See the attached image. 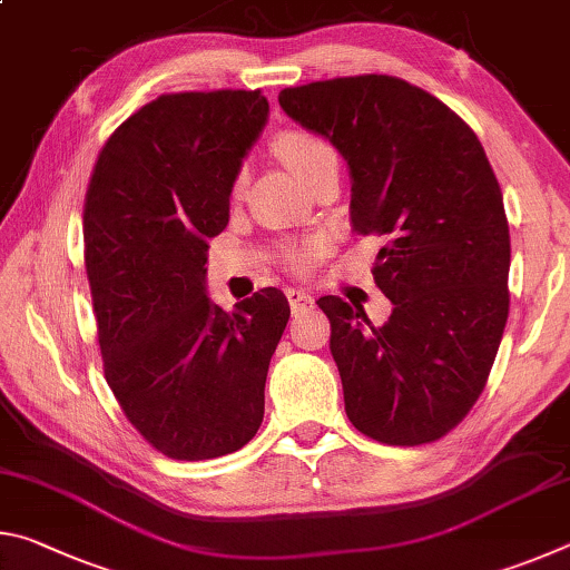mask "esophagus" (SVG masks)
<instances>
[{
  "label": "esophagus",
  "instance_id": "1",
  "mask_svg": "<svg viewBox=\"0 0 570 570\" xmlns=\"http://www.w3.org/2000/svg\"><path fill=\"white\" fill-rule=\"evenodd\" d=\"M286 298H288V306H292V312H304V308L314 306V296L304 292V288H288Z\"/></svg>",
  "mask_w": 570,
  "mask_h": 570
}]
</instances>
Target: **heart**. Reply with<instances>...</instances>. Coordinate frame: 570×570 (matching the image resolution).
<instances>
[{
  "instance_id": "b5f03b06",
  "label": "heart",
  "mask_w": 570,
  "mask_h": 570,
  "mask_svg": "<svg viewBox=\"0 0 570 570\" xmlns=\"http://www.w3.org/2000/svg\"><path fill=\"white\" fill-rule=\"evenodd\" d=\"M274 153L282 158L288 170L296 173V176L306 183V186L314 176H320L324 168H330L336 163V150L332 148V142L324 140L322 135H314L302 128L278 132L274 138ZM236 186H240V178L236 180ZM316 246H296L286 250V262L296 268H304L312 262Z\"/></svg>"
}]
</instances>
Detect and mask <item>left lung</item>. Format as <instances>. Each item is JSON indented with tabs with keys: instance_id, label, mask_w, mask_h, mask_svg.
<instances>
[{
	"instance_id": "1",
	"label": "left lung",
	"mask_w": 570,
	"mask_h": 570,
	"mask_svg": "<svg viewBox=\"0 0 570 570\" xmlns=\"http://www.w3.org/2000/svg\"><path fill=\"white\" fill-rule=\"evenodd\" d=\"M288 118L340 150L352 226L380 236L374 282L392 302L322 296L346 417L384 445H424L455 428L485 387L508 322L503 193L470 125L390 75L334 77L278 92Z\"/></svg>"
}]
</instances>
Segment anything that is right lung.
<instances>
[{
  "label": "right lung",
  "instance_id": "obj_1",
  "mask_svg": "<svg viewBox=\"0 0 570 570\" xmlns=\"http://www.w3.org/2000/svg\"><path fill=\"white\" fill-rule=\"evenodd\" d=\"M266 120L262 90L160 95L110 135L85 196L105 380L132 428L173 460L236 452L264 420L268 362L292 308L268 286L224 312L206 294V262Z\"/></svg>",
  "mask_w": 570,
  "mask_h": 570
}]
</instances>
